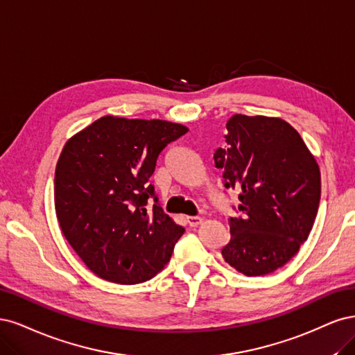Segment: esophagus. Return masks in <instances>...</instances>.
<instances>
[{
  "label": "esophagus",
  "mask_w": 355,
  "mask_h": 355,
  "mask_svg": "<svg viewBox=\"0 0 355 355\" xmlns=\"http://www.w3.org/2000/svg\"><path fill=\"white\" fill-rule=\"evenodd\" d=\"M202 221H203V220L200 218V216H189V218H187V223H189V225H190L191 228L200 225Z\"/></svg>",
  "instance_id": "1"
}]
</instances>
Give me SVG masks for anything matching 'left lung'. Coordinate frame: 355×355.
Returning <instances> with one entry per match:
<instances>
[{
	"mask_svg": "<svg viewBox=\"0 0 355 355\" xmlns=\"http://www.w3.org/2000/svg\"><path fill=\"white\" fill-rule=\"evenodd\" d=\"M225 146L214 153L224 186L239 194L240 218H230L224 261L245 276L283 267L310 234L322 196L314 155L289 122L233 115Z\"/></svg>",
	"mask_w": 355,
	"mask_h": 355,
	"instance_id": "1",
	"label": "left lung"
}]
</instances>
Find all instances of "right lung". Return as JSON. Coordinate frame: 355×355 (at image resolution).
<instances>
[{"mask_svg": "<svg viewBox=\"0 0 355 355\" xmlns=\"http://www.w3.org/2000/svg\"><path fill=\"white\" fill-rule=\"evenodd\" d=\"M189 131L162 119L101 116L66 141L55 165L54 207L62 233L103 280L135 284L155 277L184 228L148 184L162 148Z\"/></svg>", "mask_w": 355, "mask_h": 355, "instance_id": "add662e5", "label": "right lung"}]
</instances>
